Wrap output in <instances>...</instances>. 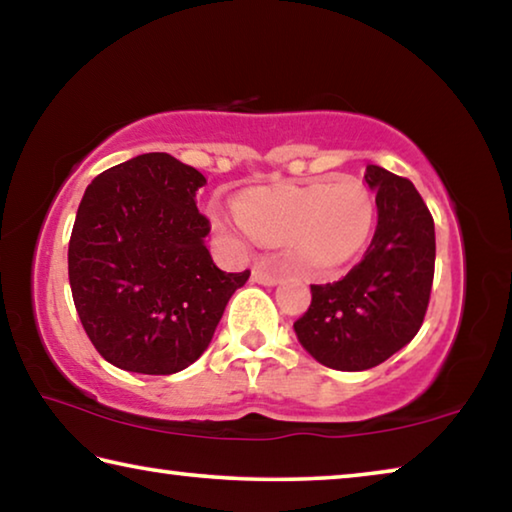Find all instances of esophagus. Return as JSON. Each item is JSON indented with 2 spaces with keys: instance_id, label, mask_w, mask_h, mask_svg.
Instances as JSON below:
<instances>
[{
  "instance_id": "34e87169",
  "label": "esophagus",
  "mask_w": 512,
  "mask_h": 512,
  "mask_svg": "<svg viewBox=\"0 0 512 512\" xmlns=\"http://www.w3.org/2000/svg\"><path fill=\"white\" fill-rule=\"evenodd\" d=\"M253 282L264 284V287H275V284H280V275L271 273L264 266H255L253 268Z\"/></svg>"
}]
</instances>
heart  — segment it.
I'll use <instances>...</instances> for the list:
<instances>
[{
    "instance_id": "obj_1",
    "label": "heart",
    "mask_w": 512,
    "mask_h": 512,
    "mask_svg": "<svg viewBox=\"0 0 512 512\" xmlns=\"http://www.w3.org/2000/svg\"><path fill=\"white\" fill-rule=\"evenodd\" d=\"M375 198L359 180L307 187H259L239 196L237 212L214 207L212 225L232 246L255 237L289 241L291 257L305 271H334L366 248L375 228Z\"/></svg>"
}]
</instances>
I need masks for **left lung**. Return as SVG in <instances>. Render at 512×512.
I'll list each match as a JSON object with an SVG mask.
<instances>
[{
  "label": "left lung",
  "mask_w": 512,
  "mask_h": 512,
  "mask_svg": "<svg viewBox=\"0 0 512 512\" xmlns=\"http://www.w3.org/2000/svg\"><path fill=\"white\" fill-rule=\"evenodd\" d=\"M377 228L361 262L339 282L311 284L293 323L302 348L327 368L359 372L393 357L418 334L436 264L433 219L411 180L368 164Z\"/></svg>",
  "instance_id": "obj_1"
}]
</instances>
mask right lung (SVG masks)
Masks as SVG:
<instances>
[{
    "label": "right lung",
    "instance_id": "1",
    "mask_svg": "<svg viewBox=\"0 0 512 512\" xmlns=\"http://www.w3.org/2000/svg\"><path fill=\"white\" fill-rule=\"evenodd\" d=\"M201 171L144 153L85 189L69 239V287L85 334L112 366L173 375L210 345L225 305L250 271L225 273L198 212Z\"/></svg>",
    "mask_w": 512,
    "mask_h": 512
}]
</instances>
